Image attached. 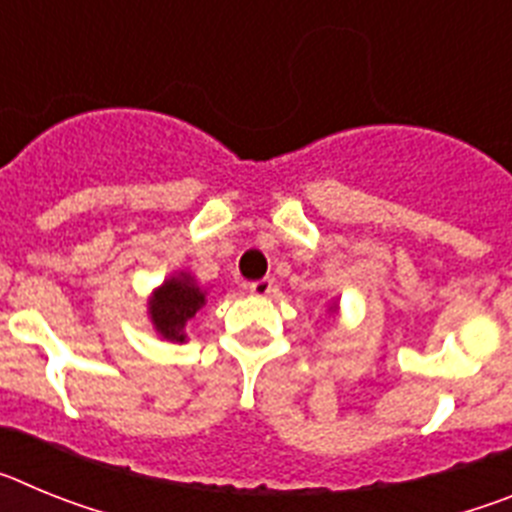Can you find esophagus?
<instances>
[{"mask_svg":"<svg viewBox=\"0 0 512 512\" xmlns=\"http://www.w3.org/2000/svg\"><path fill=\"white\" fill-rule=\"evenodd\" d=\"M248 289H251V295L266 297V295H271V289H274V279H269V277L256 279V282L248 284Z\"/></svg>","mask_w":512,"mask_h":512,"instance_id":"esophagus-1","label":"esophagus"}]
</instances>
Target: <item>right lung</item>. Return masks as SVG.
Returning a JSON list of instances; mask_svg holds the SVG:
<instances>
[{"mask_svg": "<svg viewBox=\"0 0 512 512\" xmlns=\"http://www.w3.org/2000/svg\"><path fill=\"white\" fill-rule=\"evenodd\" d=\"M205 305V292L189 277H174L158 289L151 302V318L164 338L184 343V325Z\"/></svg>", "mask_w": 512, "mask_h": 512, "instance_id": "obj_1", "label": "right lung"}]
</instances>
